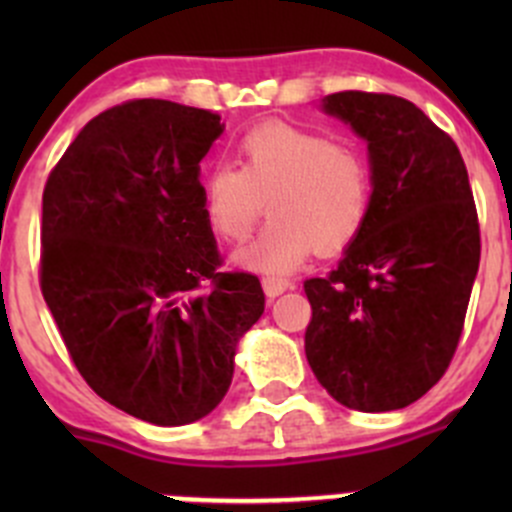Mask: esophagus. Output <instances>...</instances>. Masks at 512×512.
Here are the masks:
<instances>
[{"label":"esophagus","mask_w":512,"mask_h":512,"mask_svg":"<svg viewBox=\"0 0 512 512\" xmlns=\"http://www.w3.org/2000/svg\"><path fill=\"white\" fill-rule=\"evenodd\" d=\"M262 287H265L267 297H280L282 292L292 287V282L285 280V277H262Z\"/></svg>","instance_id":"34e87169"}]
</instances>
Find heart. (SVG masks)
<instances>
[{
    "mask_svg": "<svg viewBox=\"0 0 512 512\" xmlns=\"http://www.w3.org/2000/svg\"><path fill=\"white\" fill-rule=\"evenodd\" d=\"M200 195L205 223L225 242L247 240L267 203L270 227L237 262L289 272L312 250L332 257L354 245L374 205V170L352 143H334L289 123H265L237 143V170L215 165Z\"/></svg>",
    "mask_w": 512,
    "mask_h": 512,
    "instance_id": "obj_1",
    "label": "heart"
}]
</instances>
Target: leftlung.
Wrapping results in <instances>:
<instances>
[{
    "instance_id": "8db88e82",
    "label": "left lung",
    "mask_w": 512,
    "mask_h": 512,
    "mask_svg": "<svg viewBox=\"0 0 512 512\" xmlns=\"http://www.w3.org/2000/svg\"><path fill=\"white\" fill-rule=\"evenodd\" d=\"M324 111L369 143L374 205L337 270L304 282V352L347 409H404L441 381L461 342L480 262L468 170L406 98L339 91Z\"/></svg>"
}]
</instances>
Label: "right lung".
Wrapping results in <instances>:
<instances>
[{"instance_id":"obj_1","label":"right lung","mask_w":512,"mask_h":512,"mask_svg":"<svg viewBox=\"0 0 512 512\" xmlns=\"http://www.w3.org/2000/svg\"><path fill=\"white\" fill-rule=\"evenodd\" d=\"M225 131L205 108L133 98L91 118L41 198L39 285L86 384L158 426L208 416L237 339L265 312L250 272H220L200 160Z\"/></svg>"}]
</instances>
